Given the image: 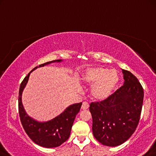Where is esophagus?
Masks as SVG:
<instances>
[{
  "label": "esophagus",
  "instance_id": "obj_1",
  "mask_svg": "<svg viewBox=\"0 0 156 156\" xmlns=\"http://www.w3.org/2000/svg\"><path fill=\"white\" fill-rule=\"evenodd\" d=\"M89 103L87 102H86V101H85V102L83 103V105L82 106H81V109L82 110H87L89 108Z\"/></svg>",
  "mask_w": 156,
  "mask_h": 156
}]
</instances>
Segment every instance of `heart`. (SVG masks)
<instances>
[{
  "label": "heart",
  "instance_id": "1",
  "mask_svg": "<svg viewBox=\"0 0 156 156\" xmlns=\"http://www.w3.org/2000/svg\"><path fill=\"white\" fill-rule=\"evenodd\" d=\"M118 81L117 71L103 66L88 68L81 76V82L84 85L91 86V95L96 101H103L109 97Z\"/></svg>",
  "mask_w": 156,
  "mask_h": 156
}]
</instances>
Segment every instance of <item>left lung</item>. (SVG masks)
Returning a JSON list of instances; mask_svg holds the SVG:
<instances>
[{"instance_id": "left-lung-1", "label": "left lung", "mask_w": 156, "mask_h": 156, "mask_svg": "<svg viewBox=\"0 0 156 156\" xmlns=\"http://www.w3.org/2000/svg\"><path fill=\"white\" fill-rule=\"evenodd\" d=\"M123 85L101 102L90 103L92 132L101 144L117 147L129 139L140 119L144 90L138 79L122 69Z\"/></svg>"}]
</instances>
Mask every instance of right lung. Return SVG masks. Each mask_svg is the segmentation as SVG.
<instances>
[{
	"label": "right lung",
	"mask_w": 156,
	"mask_h": 156,
	"mask_svg": "<svg viewBox=\"0 0 156 156\" xmlns=\"http://www.w3.org/2000/svg\"><path fill=\"white\" fill-rule=\"evenodd\" d=\"M62 60L48 62L34 67L21 83L19 93V113L21 124L29 137L39 146L55 148L66 142L70 136L71 130L76 116L80 111L82 103L71 105L60 115L46 122H39L27 115L21 101L23 89L28 83L30 74L34 69L52 62H60Z\"/></svg>",
	"instance_id": "obj_1"
}]
</instances>
